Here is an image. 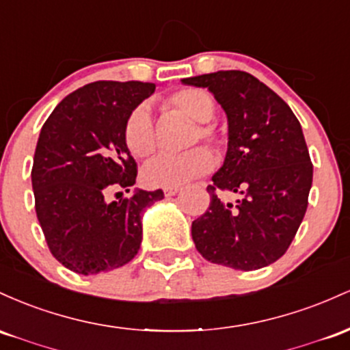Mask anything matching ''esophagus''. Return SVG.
<instances>
[{
  "label": "esophagus",
  "mask_w": 350,
  "mask_h": 350,
  "mask_svg": "<svg viewBox=\"0 0 350 350\" xmlns=\"http://www.w3.org/2000/svg\"><path fill=\"white\" fill-rule=\"evenodd\" d=\"M180 191L178 187H170V188H163V193L165 196H174Z\"/></svg>",
  "instance_id": "1"
}]
</instances>
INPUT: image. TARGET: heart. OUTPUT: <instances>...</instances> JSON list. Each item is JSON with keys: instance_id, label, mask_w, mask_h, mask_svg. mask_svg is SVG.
<instances>
[{"instance_id": "obj_1", "label": "heart", "mask_w": 350, "mask_h": 350, "mask_svg": "<svg viewBox=\"0 0 350 350\" xmlns=\"http://www.w3.org/2000/svg\"><path fill=\"white\" fill-rule=\"evenodd\" d=\"M165 111H175L193 120L195 129L188 135L187 145L202 140L213 154L219 155L225 148L226 139L210 120L217 112L213 96L205 89L183 88L168 94L162 100ZM124 140L131 154L137 159H147L155 152L157 137L154 119L147 105H137L129 113L124 124ZM213 167L210 152L203 147H191L180 154L157 155L144 167L142 178L150 187H178L188 180L206 174Z\"/></svg>"}]
</instances>
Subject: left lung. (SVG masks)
<instances>
[{
    "instance_id": "8db88e82",
    "label": "left lung",
    "mask_w": 350,
    "mask_h": 350,
    "mask_svg": "<svg viewBox=\"0 0 350 350\" xmlns=\"http://www.w3.org/2000/svg\"><path fill=\"white\" fill-rule=\"evenodd\" d=\"M208 88L228 117V152L206 187L210 206L191 223L205 260L253 271L289 248L308 208L312 163L299 120L268 85L245 70H218L182 79ZM219 191L238 193L225 202Z\"/></svg>"
}]
</instances>
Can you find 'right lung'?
<instances>
[{"label":"right lung","mask_w":350,"mask_h":350,"mask_svg":"<svg viewBox=\"0 0 350 350\" xmlns=\"http://www.w3.org/2000/svg\"><path fill=\"white\" fill-rule=\"evenodd\" d=\"M154 90L152 82H92L64 97L42 125L31 170L34 208L51 254L74 273L127 265L142 243L144 210L163 198L162 190L139 188L105 198L135 185L124 124Z\"/></svg>","instance_id":"right-lung-1"}]
</instances>
